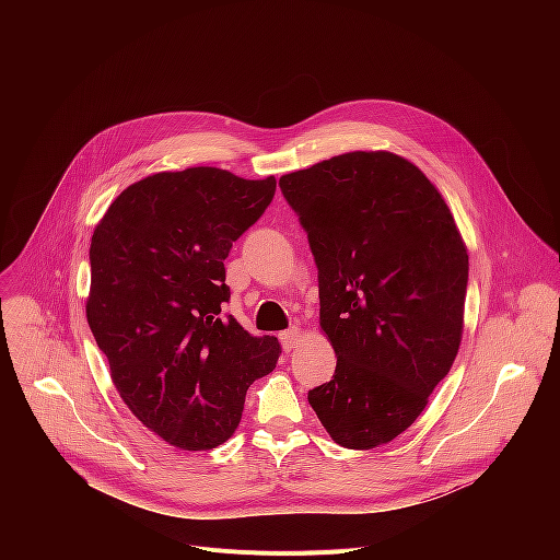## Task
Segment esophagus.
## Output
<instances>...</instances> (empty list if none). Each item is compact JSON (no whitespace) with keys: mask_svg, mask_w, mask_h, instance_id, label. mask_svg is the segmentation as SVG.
<instances>
[{"mask_svg":"<svg viewBox=\"0 0 560 560\" xmlns=\"http://www.w3.org/2000/svg\"><path fill=\"white\" fill-rule=\"evenodd\" d=\"M279 339H281V343H283V348L290 352V350L296 346V341H299V328H290V330L281 332Z\"/></svg>","mask_w":560,"mask_h":560,"instance_id":"1","label":"esophagus"}]
</instances>
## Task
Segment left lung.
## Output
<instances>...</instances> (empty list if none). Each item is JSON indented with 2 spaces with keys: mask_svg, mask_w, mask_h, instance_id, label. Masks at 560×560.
Segmentation results:
<instances>
[{
  "mask_svg": "<svg viewBox=\"0 0 560 560\" xmlns=\"http://www.w3.org/2000/svg\"><path fill=\"white\" fill-rule=\"evenodd\" d=\"M318 268L332 381L307 401L335 443L372 450L406 432L450 372L467 248L436 186L408 159L354 150L283 175Z\"/></svg>",
  "mask_w": 560,
  "mask_h": 560,
  "instance_id": "8db88e82",
  "label": "left lung"
}]
</instances>
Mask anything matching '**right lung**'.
I'll list each match as a JSON object with an SVG mask.
<instances>
[{"label":"right lung","instance_id":"add662e5","mask_svg":"<svg viewBox=\"0 0 560 560\" xmlns=\"http://www.w3.org/2000/svg\"><path fill=\"white\" fill-rule=\"evenodd\" d=\"M275 188V177L210 166L156 173L128 186L93 232L89 326L124 404L179 450L225 443L248 387L281 354L275 337L221 316L223 261Z\"/></svg>","mask_w":560,"mask_h":560}]
</instances>
